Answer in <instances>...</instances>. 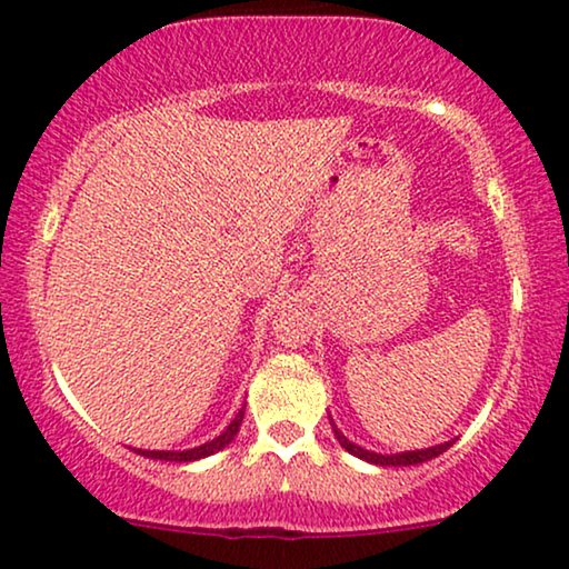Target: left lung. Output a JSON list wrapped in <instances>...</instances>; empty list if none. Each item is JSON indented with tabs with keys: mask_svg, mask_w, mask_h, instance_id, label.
Here are the masks:
<instances>
[{
	"mask_svg": "<svg viewBox=\"0 0 569 569\" xmlns=\"http://www.w3.org/2000/svg\"><path fill=\"white\" fill-rule=\"evenodd\" d=\"M332 429H335V437H337V442L342 445L347 452L350 455H355V457H360V460H366V462H372V465H383V468H406V465H419V462H427V460H435V457H439L442 452H447L449 447H452V442H445V445H437V447H427V449H413V452H398V455H376V452H370V449H362L360 445H355V442H350V439H347L342 431H339L335 423H332Z\"/></svg>",
	"mask_w": 569,
	"mask_h": 569,
	"instance_id": "8db88e82",
	"label": "left lung"
}]
</instances>
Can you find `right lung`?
I'll use <instances>...</instances> for the list:
<instances>
[{"label":"right lung","instance_id":"right-lung-1","mask_svg":"<svg viewBox=\"0 0 569 569\" xmlns=\"http://www.w3.org/2000/svg\"><path fill=\"white\" fill-rule=\"evenodd\" d=\"M244 417V409L237 411V417L232 419L230 427H227L222 435L211 439V442L201 445V447H193V449H183V452H166V449H134L138 455H146L152 457V460H166V462H193V460H201V457H209L219 452V449L227 447L237 437V431H240V423Z\"/></svg>","mask_w":569,"mask_h":569}]
</instances>
